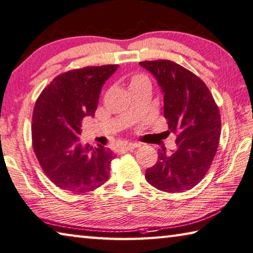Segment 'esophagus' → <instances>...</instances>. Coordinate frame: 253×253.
Segmentation results:
<instances>
[{
    "mask_svg": "<svg viewBox=\"0 0 253 253\" xmlns=\"http://www.w3.org/2000/svg\"><path fill=\"white\" fill-rule=\"evenodd\" d=\"M140 147L139 143H127V144H124L123 147H121V150H126V151H131V150H133L135 148Z\"/></svg>",
    "mask_w": 253,
    "mask_h": 253,
    "instance_id": "34e87169",
    "label": "esophagus"
}]
</instances>
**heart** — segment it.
Segmentation results:
<instances>
[{
	"instance_id": "1",
	"label": "heart",
	"mask_w": 253,
	"mask_h": 253,
	"mask_svg": "<svg viewBox=\"0 0 253 253\" xmlns=\"http://www.w3.org/2000/svg\"><path fill=\"white\" fill-rule=\"evenodd\" d=\"M145 79H147V78H145L143 74H135L131 79V85H132V84H135V83H138L140 81H142V80H145Z\"/></svg>"
}]
</instances>
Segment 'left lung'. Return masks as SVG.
Segmentation results:
<instances>
[{"label": "left lung", "mask_w": 253, "mask_h": 253, "mask_svg": "<svg viewBox=\"0 0 253 253\" xmlns=\"http://www.w3.org/2000/svg\"><path fill=\"white\" fill-rule=\"evenodd\" d=\"M157 79L163 93L168 134L176 135V149H159L158 161L145 171L152 187L169 193L184 192L205 178L218 150L219 108L202 80L169 60L140 62Z\"/></svg>", "instance_id": "1"}]
</instances>
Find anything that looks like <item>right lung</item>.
Wrapping results in <instances>:
<instances>
[{"label":"right lung","mask_w":253,"mask_h":253,"mask_svg":"<svg viewBox=\"0 0 253 253\" xmlns=\"http://www.w3.org/2000/svg\"><path fill=\"white\" fill-rule=\"evenodd\" d=\"M118 64L71 70L44 88L35 102L32 144L46 176L57 188L82 194L109 180L113 153L80 143L82 121L94 117L101 88Z\"/></svg>","instance_id":"1"}]
</instances>
